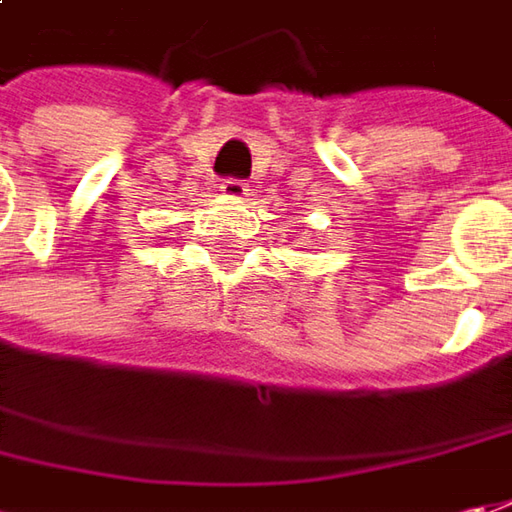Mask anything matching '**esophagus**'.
Segmentation results:
<instances>
[{"label": "esophagus", "mask_w": 512, "mask_h": 512, "mask_svg": "<svg viewBox=\"0 0 512 512\" xmlns=\"http://www.w3.org/2000/svg\"><path fill=\"white\" fill-rule=\"evenodd\" d=\"M220 194L223 197H246V191H249V186H246V180H237V177H226V180H220Z\"/></svg>", "instance_id": "esophagus-1"}]
</instances>
